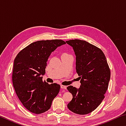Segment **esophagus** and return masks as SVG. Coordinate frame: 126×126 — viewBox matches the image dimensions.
I'll return each instance as SVG.
<instances>
[{
	"label": "esophagus",
	"mask_w": 126,
	"mask_h": 126,
	"mask_svg": "<svg viewBox=\"0 0 126 126\" xmlns=\"http://www.w3.org/2000/svg\"><path fill=\"white\" fill-rule=\"evenodd\" d=\"M61 88L63 89H67V86H63V85H62V86H61Z\"/></svg>",
	"instance_id": "obj_1"
}]
</instances>
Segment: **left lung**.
Wrapping results in <instances>:
<instances>
[{"mask_svg": "<svg viewBox=\"0 0 126 126\" xmlns=\"http://www.w3.org/2000/svg\"><path fill=\"white\" fill-rule=\"evenodd\" d=\"M66 43L73 48L76 56V72L80 80L79 88L72 86L67 89L73 95L67 107L78 114H87L96 109L104 98L110 72L105 55L97 47L79 39Z\"/></svg>", "mask_w": 126, "mask_h": 126, "instance_id": "8db88e82", "label": "left lung"}]
</instances>
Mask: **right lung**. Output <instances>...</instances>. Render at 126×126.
Returning <instances> with one entry per match:
<instances>
[{
  "mask_svg": "<svg viewBox=\"0 0 126 126\" xmlns=\"http://www.w3.org/2000/svg\"><path fill=\"white\" fill-rule=\"evenodd\" d=\"M60 39L32 43L18 53L14 61L12 81L17 96L25 108L35 114L49 109L61 86L43 82L51 53L65 44Z\"/></svg>",
  "mask_w": 126,
  "mask_h": 126,
  "instance_id": "1",
  "label": "right lung"
}]
</instances>
